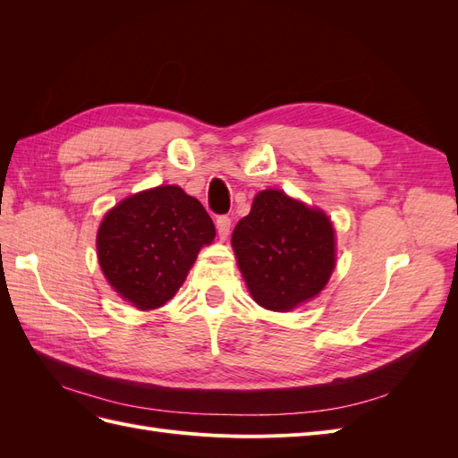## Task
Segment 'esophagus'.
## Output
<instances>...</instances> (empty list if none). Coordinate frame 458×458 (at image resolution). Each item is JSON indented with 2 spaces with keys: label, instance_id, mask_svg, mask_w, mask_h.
Returning <instances> with one entry per match:
<instances>
[{
  "label": "esophagus",
  "instance_id": "obj_1",
  "mask_svg": "<svg viewBox=\"0 0 458 458\" xmlns=\"http://www.w3.org/2000/svg\"><path fill=\"white\" fill-rule=\"evenodd\" d=\"M216 227H217L219 239H221V241H225V239H227V234H229V229H231V219H229L227 216H219V217H216Z\"/></svg>",
  "mask_w": 458,
  "mask_h": 458
}]
</instances>
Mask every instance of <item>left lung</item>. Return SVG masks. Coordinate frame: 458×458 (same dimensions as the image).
<instances>
[{
	"mask_svg": "<svg viewBox=\"0 0 458 458\" xmlns=\"http://www.w3.org/2000/svg\"><path fill=\"white\" fill-rule=\"evenodd\" d=\"M231 244L254 301L271 311H290L315 298L336 266L327 214L276 189L258 192Z\"/></svg>",
	"mask_w": 458,
	"mask_h": 458,
	"instance_id": "left-lung-1",
	"label": "left lung"
}]
</instances>
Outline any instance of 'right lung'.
Masks as SVG:
<instances>
[{
	"label": "right lung",
	"instance_id": "1",
	"mask_svg": "<svg viewBox=\"0 0 458 458\" xmlns=\"http://www.w3.org/2000/svg\"><path fill=\"white\" fill-rule=\"evenodd\" d=\"M216 227L204 206L177 185L118 202L97 231V258L108 284L137 310H157L183 284Z\"/></svg>",
	"mask_w": 458,
	"mask_h": 458
}]
</instances>
